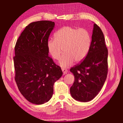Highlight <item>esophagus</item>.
Returning a JSON list of instances; mask_svg holds the SVG:
<instances>
[{
  "instance_id": "esophagus-1",
  "label": "esophagus",
  "mask_w": 123,
  "mask_h": 123,
  "mask_svg": "<svg viewBox=\"0 0 123 123\" xmlns=\"http://www.w3.org/2000/svg\"><path fill=\"white\" fill-rule=\"evenodd\" d=\"M62 71L63 72V74H64V75H65V74H66L67 73H68V70L66 69H65V68H62Z\"/></svg>"
}]
</instances>
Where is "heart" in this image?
<instances>
[{
  "instance_id": "b5f03b06",
  "label": "heart",
  "mask_w": 123,
  "mask_h": 123,
  "mask_svg": "<svg viewBox=\"0 0 123 123\" xmlns=\"http://www.w3.org/2000/svg\"><path fill=\"white\" fill-rule=\"evenodd\" d=\"M55 38L47 42L48 52L52 58L58 59L64 48L65 54L59 61L62 68L71 66L74 62L83 61L90 50L91 38L86 29L64 26L55 34Z\"/></svg>"
}]
</instances>
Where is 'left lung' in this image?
<instances>
[{
  "instance_id": "1",
  "label": "left lung",
  "mask_w": 123,
  "mask_h": 123,
  "mask_svg": "<svg viewBox=\"0 0 123 123\" xmlns=\"http://www.w3.org/2000/svg\"><path fill=\"white\" fill-rule=\"evenodd\" d=\"M107 59L108 50L103 33L94 23L91 46L87 56L80 64L70 69L74 81L70 92L74 99L87 102L98 95L107 78Z\"/></svg>"
}]
</instances>
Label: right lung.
<instances>
[{
    "instance_id": "obj_1",
    "label": "right lung",
    "mask_w": 123,
    "mask_h": 123,
    "mask_svg": "<svg viewBox=\"0 0 123 123\" xmlns=\"http://www.w3.org/2000/svg\"><path fill=\"white\" fill-rule=\"evenodd\" d=\"M54 26V22L48 20L30 24L15 47V80L21 94L36 105L51 98L54 84L62 75L60 67L48 55L47 42Z\"/></svg>"
}]
</instances>
